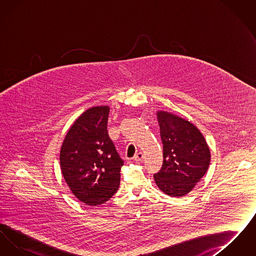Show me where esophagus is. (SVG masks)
<instances>
[{"label":"esophagus","mask_w":256,"mask_h":256,"mask_svg":"<svg viewBox=\"0 0 256 256\" xmlns=\"http://www.w3.org/2000/svg\"><path fill=\"white\" fill-rule=\"evenodd\" d=\"M143 158H144V154L140 152H138L137 154H135V156H134V159L135 161H142Z\"/></svg>","instance_id":"1"}]
</instances>
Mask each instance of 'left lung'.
<instances>
[{"mask_svg":"<svg viewBox=\"0 0 256 256\" xmlns=\"http://www.w3.org/2000/svg\"><path fill=\"white\" fill-rule=\"evenodd\" d=\"M156 117L163 143V165L154 178L164 194L183 196L206 174L210 150L193 122L165 110H158Z\"/></svg>","mask_w":256,"mask_h":256,"instance_id":"obj_1","label":"left lung"}]
</instances>
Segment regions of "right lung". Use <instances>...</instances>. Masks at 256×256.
<instances>
[{"label": "right lung", "instance_id": "add662e5", "mask_svg": "<svg viewBox=\"0 0 256 256\" xmlns=\"http://www.w3.org/2000/svg\"><path fill=\"white\" fill-rule=\"evenodd\" d=\"M110 106L86 110L71 126L60 148V168L74 196L89 206L108 202L120 185L122 160L108 134Z\"/></svg>", "mask_w": 256, "mask_h": 256}]
</instances>
